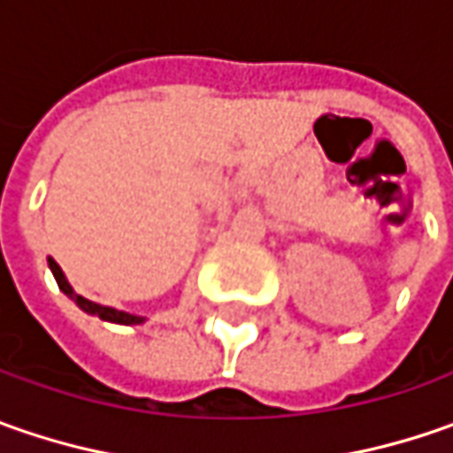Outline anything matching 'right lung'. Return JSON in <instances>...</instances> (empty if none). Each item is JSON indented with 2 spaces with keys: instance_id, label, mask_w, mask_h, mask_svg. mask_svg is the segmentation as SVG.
Masks as SVG:
<instances>
[{
  "instance_id": "right-lung-1",
  "label": "right lung",
  "mask_w": 453,
  "mask_h": 453,
  "mask_svg": "<svg viewBox=\"0 0 453 453\" xmlns=\"http://www.w3.org/2000/svg\"><path fill=\"white\" fill-rule=\"evenodd\" d=\"M47 265H50V270L55 274V280H58V288L73 300V303L78 304L82 312H88V315H97L100 320L105 322H115V325H141V322H146V318H141V315H131V312H123V310H115V307H108V304H97L93 300H88V297H82L78 295L73 285L67 282V277H65V272L60 270V265L50 257L47 259Z\"/></svg>"
}]
</instances>
